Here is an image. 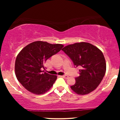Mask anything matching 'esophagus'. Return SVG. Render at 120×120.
Instances as JSON below:
<instances>
[{
	"instance_id": "1",
	"label": "esophagus",
	"mask_w": 120,
	"mask_h": 120,
	"mask_svg": "<svg viewBox=\"0 0 120 120\" xmlns=\"http://www.w3.org/2000/svg\"><path fill=\"white\" fill-rule=\"evenodd\" d=\"M61 77L65 78V79H67V78H68V75H62Z\"/></svg>"
}]
</instances>
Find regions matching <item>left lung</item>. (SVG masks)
Returning <instances> with one entry per match:
<instances>
[{
    "mask_svg": "<svg viewBox=\"0 0 120 120\" xmlns=\"http://www.w3.org/2000/svg\"><path fill=\"white\" fill-rule=\"evenodd\" d=\"M62 50L73 62L81 67L79 76L71 86L78 95H86L95 90L106 71V63L103 52L96 46L87 42H79L64 47Z\"/></svg>",
    "mask_w": 120,
    "mask_h": 120,
    "instance_id": "obj_1",
    "label": "left lung"
}]
</instances>
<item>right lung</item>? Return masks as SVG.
Here are the masks:
<instances>
[{
  "instance_id": "1",
  "label": "right lung",
  "mask_w": 120,
  "mask_h": 120,
  "mask_svg": "<svg viewBox=\"0 0 120 120\" xmlns=\"http://www.w3.org/2000/svg\"><path fill=\"white\" fill-rule=\"evenodd\" d=\"M64 47L61 44L36 41L29 44L19 52L15 61V74L18 81L30 93L37 95L48 91L57 76L42 71L45 62Z\"/></svg>"
}]
</instances>
